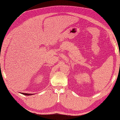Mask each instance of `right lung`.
<instances>
[{"label":"right lung","mask_w":120,"mask_h":120,"mask_svg":"<svg viewBox=\"0 0 120 120\" xmlns=\"http://www.w3.org/2000/svg\"><path fill=\"white\" fill-rule=\"evenodd\" d=\"M21 94H22L23 95H26V96H29V95H33L34 94H28V93H21Z\"/></svg>","instance_id":"1"}]
</instances>
